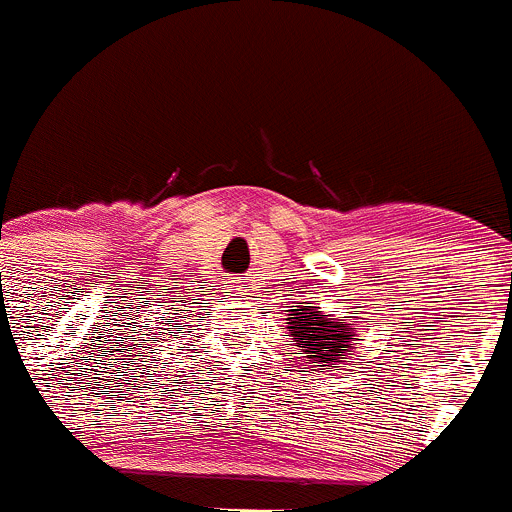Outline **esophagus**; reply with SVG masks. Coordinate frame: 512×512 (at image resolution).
I'll use <instances>...</instances> for the list:
<instances>
[{
    "label": "esophagus",
    "mask_w": 512,
    "mask_h": 512,
    "mask_svg": "<svg viewBox=\"0 0 512 512\" xmlns=\"http://www.w3.org/2000/svg\"><path fill=\"white\" fill-rule=\"evenodd\" d=\"M227 293H229V295H242V293H245V288H242V285L234 283V285H229Z\"/></svg>",
    "instance_id": "obj_1"
}]
</instances>
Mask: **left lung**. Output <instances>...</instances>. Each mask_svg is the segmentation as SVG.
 Returning a JSON list of instances; mask_svg holds the SVG:
<instances>
[{
  "label": "left lung",
  "instance_id": "8db88e82",
  "mask_svg": "<svg viewBox=\"0 0 512 512\" xmlns=\"http://www.w3.org/2000/svg\"><path fill=\"white\" fill-rule=\"evenodd\" d=\"M293 313L288 318L290 336L300 346V351L313 358V364L333 366L341 356H346L348 346H353L351 338L356 336L351 323H336L333 318L321 315V310L310 305H293Z\"/></svg>",
  "mask_w": 512,
  "mask_h": 512
}]
</instances>
